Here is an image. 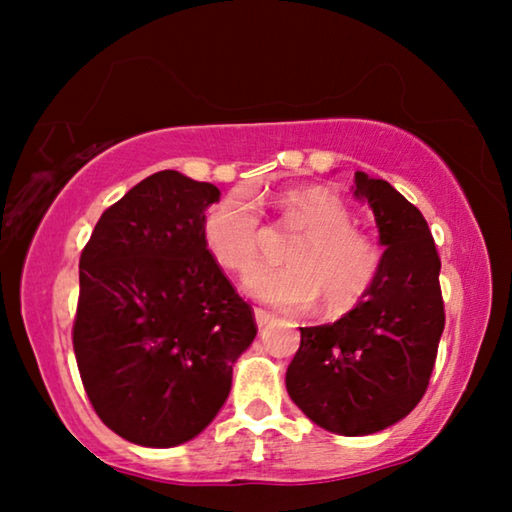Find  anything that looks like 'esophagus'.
<instances>
[{
	"label": "esophagus",
	"mask_w": 512,
	"mask_h": 512,
	"mask_svg": "<svg viewBox=\"0 0 512 512\" xmlns=\"http://www.w3.org/2000/svg\"><path fill=\"white\" fill-rule=\"evenodd\" d=\"M273 320V314L271 311H266V309H255V323H257V327L259 329H264L268 323H271Z\"/></svg>",
	"instance_id": "esophagus-1"
}]
</instances>
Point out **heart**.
<instances>
[{"label": "heart", "instance_id": "b5f03b06", "mask_svg": "<svg viewBox=\"0 0 512 512\" xmlns=\"http://www.w3.org/2000/svg\"><path fill=\"white\" fill-rule=\"evenodd\" d=\"M287 221L307 230L291 250L287 268H257L244 282L248 296L289 311L314 307L325 298L329 311H348L368 296L381 266L377 246L352 228V216L339 198L320 187L289 189L277 196ZM264 223L246 192L221 198L205 216L203 239L223 268L248 273L262 259Z\"/></svg>", "mask_w": 512, "mask_h": 512}]
</instances>
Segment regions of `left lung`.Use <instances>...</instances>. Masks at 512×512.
Listing matches in <instances>:
<instances>
[{"mask_svg":"<svg viewBox=\"0 0 512 512\" xmlns=\"http://www.w3.org/2000/svg\"><path fill=\"white\" fill-rule=\"evenodd\" d=\"M352 194L375 214L384 246L368 296L334 323L300 327L287 391L307 418L339 436H368L406 418L427 391L445 309L440 259L418 207L368 173Z\"/></svg>","mask_w":512,"mask_h":512,"instance_id":"obj_1","label":"left lung"}]
</instances>
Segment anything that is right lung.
Returning a JSON list of instances; mask_svg holds the SVG:
<instances>
[{"mask_svg":"<svg viewBox=\"0 0 512 512\" xmlns=\"http://www.w3.org/2000/svg\"><path fill=\"white\" fill-rule=\"evenodd\" d=\"M221 192L158 171L101 214L79 262L74 354L106 427L142 447L196 438L255 341L253 311L203 239Z\"/></svg>","mask_w":512,"mask_h":512,"instance_id":"obj_1","label":"right lung"}]
</instances>
